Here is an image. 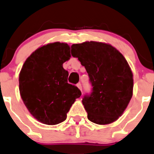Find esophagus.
Wrapping results in <instances>:
<instances>
[{"label":"esophagus","instance_id":"1","mask_svg":"<svg viewBox=\"0 0 154 154\" xmlns=\"http://www.w3.org/2000/svg\"><path fill=\"white\" fill-rule=\"evenodd\" d=\"M77 87H78V89H80V91H82V85H81V83H77Z\"/></svg>","mask_w":154,"mask_h":154}]
</instances>
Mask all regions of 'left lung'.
Returning <instances> with one entry per match:
<instances>
[{
	"mask_svg": "<svg viewBox=\"0 0 154 154\" xmlns=\"http://www.w3.org/2000/svg\"><path fill=\"white\" fill-rule=\"evenodd\" d=\"M71 55L85 67L92 83V93L82 101L88 119L99 125L116 121L133 92V74L124 56L110 44L96 41L73 44Z\"/></svg>",
	"mask_w": 154,
	"mask_h": 154,
	"instance_id": "1",
	"label": "left lung"
}]
</instances>
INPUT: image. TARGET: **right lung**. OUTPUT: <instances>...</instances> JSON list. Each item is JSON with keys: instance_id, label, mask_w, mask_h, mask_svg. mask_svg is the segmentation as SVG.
<instances>
[{"instance_id": "right-lung-1", "label": "right lung", "mask_w": 154, "mask_h": 154, "mask_svg": "<svg viewBox=\"0 0 154 154\" xmlns=\"http://www.w3.org/2000/svg\"><path fill=\"white\" fill-rule=\"evenodd\" d=\"M70 46L55 42L42 46L25 60L19 73V92L33 117L47 125H56L81 92L68 83V72L63 63L69 60Z\"/></svg>"}]
</instances>
